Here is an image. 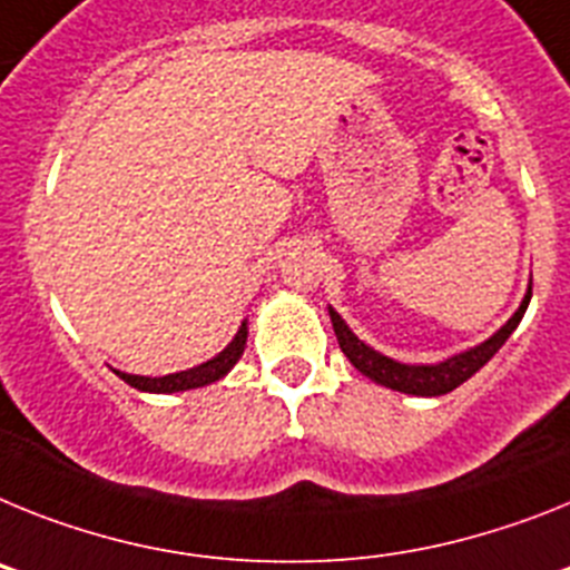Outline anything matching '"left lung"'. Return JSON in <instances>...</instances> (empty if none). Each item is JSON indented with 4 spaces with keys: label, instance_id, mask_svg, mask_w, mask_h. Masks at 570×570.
<instances>
[{
    "label": "left lung",
    "instance_id": "obj_1",
    "mask_svg": "<svg viewBox=\"0 0 570 570\" xmlns=\"http://www.w3.org/2000/svg\"><path fill=\"white\" fill-rule=\"evenodd\" d=\"M528 304H531V286L524 292V298L522 304H519L517 313L511 315V321H508L499 333H493L484 344L470 346L464 353L439 361V364H402V361L387 358V355L375 353L373 346L364 344V341L346 326V321L335 313L333 306H330V318H333V330L335 338H338L341 344V353L350 358V364H353L361 375L373 379L381 387L399 390V393L407 395H444L450 393V390H456L459 384H464L473 373H479V370L499 353V346L511 338V333L519 326V321H522Z\"/></svg>",
    "mask_w": 570,
    "mask_h": 570
}]
</instances>
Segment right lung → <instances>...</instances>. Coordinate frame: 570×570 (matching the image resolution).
<instances>
[{
  "instance_id": "right-lung-1",
  "label": "right lung",
  "mask_w": 570,
  "mask_h": 570,
  "mask_svg": "<svg viewBox=\"0 0 570 570\" xmlns=\"http://www.w3.org/2000/svg\"><path fill=\"white\" fill-rule=\"evenodd\" d=\"M246 335H249V326L246 321L240 324L235 338L226 344L224 353H217L215 358L203 361L197 367L183 370V373H171V375H160V379H151V375H131V373H120V370H114V373L120 375L126 384H131L135 390H142V393H183V390H195V387H206L212 381L224 379L232 367L237 364V358L244 355L246 346Z\"/></svg>"
}]
</instances>
